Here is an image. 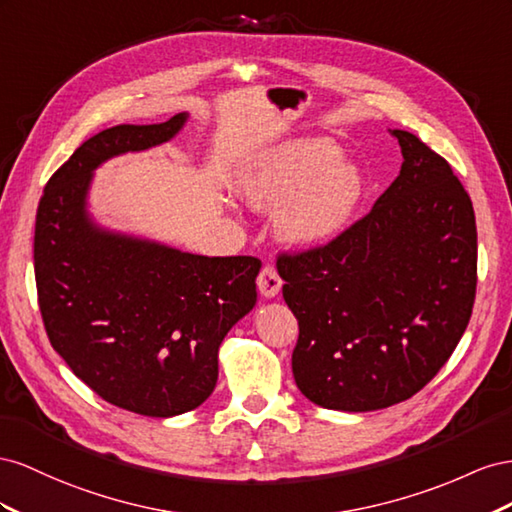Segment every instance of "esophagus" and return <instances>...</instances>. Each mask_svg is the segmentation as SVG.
<instances>
[{"label":"esophagus","mask_w":512,"mask_h":512,"mask_svg":"<svg viewBox=\"0 0 512 512\" xmlns=\"http://www.w3.org/2000/svg\"><path fill=\"white\" fill-rule=\"evenodd\" d=\"M281 285H283V281H281V276H279V272H276L274 266L266 264L264 268H261V272L257 276V287H259L261 296L274 298L281 291Z\"/></svg>","instance_id":"34e87169"}]
</instances>
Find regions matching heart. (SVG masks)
<instances>
[{"instance_id": "1", "label": "heart", "mask_w": 512, "mask_h": 512, "mask_svg": "<svg viewBox=\"0 0 512 512\" xmlns=\"http://www.w3.org/2000/svg\"><path fill=\"white\" fill-rule=\"evenodd\" d=\"M242 195L257 208L279 214V233L291 244L317 246L352 221L362 195L354 165L324 139H298L259 156L240 180Z\"/></svg>"}]
</instances>
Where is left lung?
<instances>
[{"label": "left lung", "mask_w": 512, "mask_h": 512, "mask_svg": "<svg viewBox=\"0 0 512 512\" xmlns=\"http://www.w3.org/2000/svg\"><path fill=\"white\" fill-rule=\"evenodd\" d=\"M401 173L337 238L279 253L298 319L291 371L306 399L371 412L414 397L455 352L476 298V218L448 160L392 130Z\"/></svg>", "instance_id": "left-lung-1"}]
</instances>
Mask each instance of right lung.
Segmentation results:
<instances>
[{"label": "right lung", "mask_w": 512, "mask_h": 512, "mask_svg": "<svg viewBox=\"0 0 512 512\" xmlns=\"http://www.w3.org/2000/svg\"><path fill=\"white\" fill-rule=\"evenodd\" d=\"M186 122L120 124L81 143L40 197L38 306L57 354L100 399L143 416L206 401L218 345L257 302V257H203L92 225L85 195L107 158L169 141Z\"/></svg>", "instance_id": "add662e5"}]
</instances>
